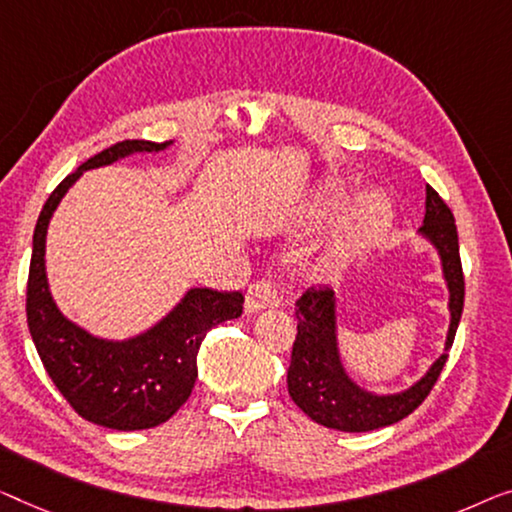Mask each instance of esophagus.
<instances>
[{"label": "esophagus", "instance_id": "34e87169", "mask_svg": "<svg viewBox=\"0 0 512 512\" xmlns=\"http://www.w3.org/2000/svg\"><path fill=\"white\" fill-rule=\"evenodd\" d=\"M276 305H280V294H278V287L273 280H257L248 287V294H246V310L248 312L276 308Z\"/></svg>", "mask_w": 512, "mask_h": 512}]
</instances>
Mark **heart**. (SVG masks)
<instances>
[{
	"label": "heart",
	"instance_id": "obj_1",
	"mask_svg": "<svg viewBox=\"0 0 512 512\" xmlns=\"http://www.w3.org/2000/svg\"><path fill=\"white\" fill-rule=\"evenodd\" d=\"M388 213L391 211H388L386 197L377 193V190H370V193L358 197L352 207L347 209L345 216H342L340 225L335 227L329 248H326L322 259L324 269H342L361 250L368 248L372 241H377L388 225Z\"/></svg>",
	"mask_w": 512,
	"mask_h": 512
}]
</instances>
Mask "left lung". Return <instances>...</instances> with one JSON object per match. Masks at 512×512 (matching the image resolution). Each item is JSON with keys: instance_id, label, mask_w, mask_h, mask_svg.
<instances>
[{"instance_id": "left-lung-1", "label": "left lung", "mask_w": 512, "mask_h": 512, "mask_svg": "<svg viewBox=\"0 0 512 512\" xmlns=\"http://www.w3.org/2000/svg\"><path fill=\"white\" fill-rule=\"evenodd\" d=\"M418 234L437 248L441 271L448 285L446 347L430 370L402 393L377 395L365 391L347 375L340 361L338 324H335V294L329 287H310L296 301V340L287 370V388L296 407L312 421L340 432H370L393 425L418 409L444 370L448 349L453 347L457 324L464 308V276L457 243L455 218L448 204L432 186L425 188V218Z\"/></svg>"}]
</instances>
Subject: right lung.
Wrapping results in <instances>:
<instances>
[{"instance_id": "right-lung-1", "label": "right lung", "mask_w": 512, "mask_h": 512, "mask_svg": "<svg viewBox=\"0 0 512 512\" xmlns=\"http://www.w3.org/2000/svg\"><path fill=\"white\" fill-rule=\"evenodd\" d=\"M172 142L124 140L89 158L52 190L36 220L27 280V324L43 368L59 393L89 423L147 430L177 414L193 393L197 352L213 326L241 317V292L193 287L156 326L128 340H103L61 315L45 276V236L68 188L94 167Z\"/></svg>"}]
</instances>
